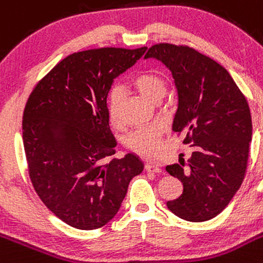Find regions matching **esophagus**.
Here are the masks:
<instances>
[{"mask_svg": "<svg viewBox=\"0 0 263 263\" xmlns=\"http://www.w3.org/2000/svg\"><path fill=\"white\" fill-rule=\"evenodd\" d=\"M144 170L147 171V172L159 173L161 171V168L159 167V164H156V163H151V161H147V163L144 164Z\"/></svg>", "mask_w": 263, "mask_h": 263, "instance_id": "obj_1", "label": "esophagus"}]
</instances>
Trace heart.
<instances>
[{
  "instance_id": "b5f03b06",
  "label": "heart",
  "mask_w": 263,
  "mask_h": 263,
  "mask_svg": "<svg viewBox=\"0 0 263 263\" xmlns=\"http://www.w3.org/2000/svg\"><path fill=\"white\" fill-rule=\"evenodd\" d=\"M134 87L151 102H159L165 91V79L156 71H142L134 76L132 81ZM122 100V90L120 86H113L108 95V112L115 126L121 125L120 105ZM163 126L153 124L130 132L125 138V144L130 151L143 156H155L160 151Z\"/></svg>"
}]
</instances>
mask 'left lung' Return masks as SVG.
Returning a JSON list of instances; mask_svg holds the SVG:
<instances>
[{
  "label": "left lung",
  "mask_w": 263,
  "mask_h": 263,
  "mask_svg": "<svg viewBox=\"0 0 263 263\" xmlns=\"http://www.w3.org/2000/svg\"><path fill=\"white\" fill-rule=\"evenodd\" d=\"M161 61L175 79L179 105L172 130L193 146L185 163L167 165L182 182V194L168 201L175 215L206 221L224 210L244 180L252 141L247 99L224 67L186 45L155 44L144 59Z\"/></svg>",
  "instance_id": "1"
}]
</instances>
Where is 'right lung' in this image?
Here are the masks:
<instances>
[{
    "instance_id": "right-lung-1",
    "label": "right lung",
    "mask_w": 263,
    "mask_h": 263,
    "mask_svg": "<svg viewBox=\"0 0 263 263\" xmlns=\"http://www.w3.org/2000/svg\"><path fill=\"white\" fill-rule=\"evenodd\" d=\"M147 48L73 53L36 84L22 134L31 182L43 203L70 227L96 230L121 207L130 180L143 171L134 154H116L107 98L115 78Z\"/></svg>"
}]
</instances>
